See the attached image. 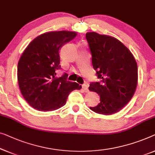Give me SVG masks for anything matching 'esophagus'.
Returning <instances> with one entry per match:
<instances>
[{
	"mask_svg": "<svg viewBox=\"0 0 155 155\" xmlns=\"http://www.w3.org/2000/svg\"><path fill=\"white\" fill-rule=\"evenodd\" d=\"M88 87L89 85L87 83H84V84H82V89L83 91H85V92H87V91H88Z\"/></svg>",
	"mask_w": 155,
	"mask_h": 155,
	"instance_id": "obj_1",
	"label": "esophagus"
}]
</instances>
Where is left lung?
I'll return each mask as SVG.
<instances>
[{
    "mask_svg": "<svg viewBox=\"0 0 155 155\" xmlns=\"http://www.w3.org/2000/svg\"><path fill=\"white\" fill-rule=\"evenodd\" d=\"M91 61L99 82L89 89L100 96V103L90 107L96 113L109 115L121 110L133 97L138 82V67L132 53L120 40L96 32L86 33Z\"/></svg>",
    "mask_w": 155,
    "mask_h": 155,
    "instance_id": "obj_1",
    "label": "left lung"
}]
</instances>
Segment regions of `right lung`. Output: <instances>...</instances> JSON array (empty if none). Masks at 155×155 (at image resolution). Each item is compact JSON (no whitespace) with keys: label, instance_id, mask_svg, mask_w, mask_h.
Masks as SVG:
<instances>
[{"label":"right lung","instance_id":"obj_1","mask_svg":"<svg viewBox=\"0 0 155 155\" xmlns=\"http://www.w3.org/2000/svg\"><path fill=\"white\" fill-rule=\"evenodd\" d=\"M77 33L60 31L45 33L30 42L20 57L17 80L22 96L33 108L52 111L66 104L71 91L82 86L67 80V74L57 78L61 69L59 50L75 38Z\"/></svg>","mask_w":155,"mask_h":155}]
</instances>
